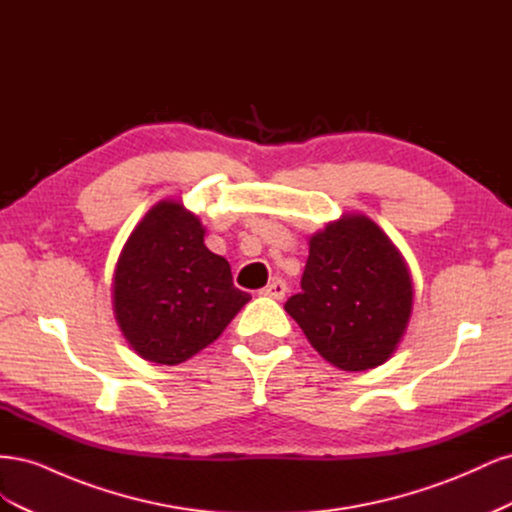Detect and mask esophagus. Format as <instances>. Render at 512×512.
Returning a JSON list of instances; mask_svg holds the SVG:
<instances>
[{
    "instance_id": "esophagus-1",
    "label": "esophagus",
    "mask_w": 512,
    "mask_h": 512,
    "mask_svg": "<svg viewBox=\"0 0 512 512\" xmlns=\"http://www.w3.org/2000/svg\"><path fill=\"white\" fill-rule=\"evenodd\" d=\"M262 294H265V297H271V299H284L286 297V292H288V284L284 282V280H273L267 288H262L260 290Z\"/></svg>"
}]
</instances>
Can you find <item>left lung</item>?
Returning <instances> with one entry per match:
<instances>
[{
  "mask_svg": "<svg viewBox=\"0 0 512 512\" xmlns=\"http://www.w3.org/2000/svg\"><path fill=\"white\" fill-rule=\"evenodd\" d=\"M286 312L344 371L382 365L404 337L412 282L391 239L365 215H344L309 239L301 292Z\"/></svg>",
  "mask_w": 512,
  "mask_h": 512,
  "instance_id": "8db88e82",
  "label": "left lung"
}]
</instances>
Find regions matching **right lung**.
Here are the masks:
<instances>
[{
    "label": "right lung",
    "instance_id": "add662e5",
    "mask_svg": "<svg viewBox=\"0 0 512 512\" xmlns=\"http://www.w3.org/2000/svg\"><path fill=\"white\" fill-rule=\"evenodd\" d=\"M203 237L196 215L162 200L123 245L113 277L115 318L145 361H188L252 299L235 288L228 260L209 252Z\"/></svg>",
    "mask_w": 512,
    "mask_h": 512
}]
</instances>
